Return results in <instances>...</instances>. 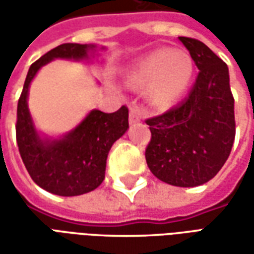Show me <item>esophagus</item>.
Masks as SVG:
<instances>
[{
  "label": "esophagus",
  "mask_w": 254,
  "mask_h": 254,
  "mask_svg": "<svg viewBox=\"0 0 254 254\" xmlns=\"http://www.w3.org/2000/svg\"><path fill=\"white\" fill-rule=\"evenodd\" d=\"M141 120V116L136 107H130V111H129V122L130 124H136Z\"/></svg>",
  "instance_id": "esophagus-1"
}]
</instances>
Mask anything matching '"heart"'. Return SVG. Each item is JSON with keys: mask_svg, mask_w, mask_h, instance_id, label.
Segmentation results:
<instances>
[{"mask_svg": "<svg viewBox=\"0 0 254 254\" xmlns=\"http://www.w3.org/2000/svg\"><path fill=\"white\" fill-rule=\"evenodd\" d=\"M194 70V61L189 53L159 49L132 65L125 80L133 88L147 87L148 99L158 107H167L185 95Z\"/></svg>", "mask_w": 254, "mask_h": 254, "instance_id": "obj_1", "label": "heart"}]
</instances>
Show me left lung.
I'll return each instance as SVG.
<instances>
[{"label": "left lung", "mask_w": 254, "mask_h": 254, "mask_svg": "<svg viewBox=\"0 0 254 254\" xmlns=\"http://www.w3.org/2000/svg\"><path fill=\"white\" fill-rule=\"evenodd\" d=\"M178 39L200 72L181 105L145 121L151 130L145 160L160 181L193 188L212 180L229 158L235 137L234 98L227 65L202 42Z\"/></svg>", "instance_id": "1"}]
</instances>
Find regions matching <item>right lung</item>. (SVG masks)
Masks as SVG:
<instances>
[{
  "label": "right lung",
  "instance_id": "right-lung-1",
  "mask_svg": "<svg viewBox=\"0 0 254 254\" xmlns=\"http://www.w3.org/2000/svg\"><path fill=\"white\" fill-rule=\"evenodd\" d=\"M95 49V45L64 43L42 56L30 66L17 103L16 140L25 169L36 185L58 196H80L103 182L107 155L127 130L129 111L127 106L110 114L94 109L66 134L43 137L28 110V91L36 73L46 64L56 58L89 60Z\"/></svg>",
  "mask_w": 254,
  "mask_h": 254
}]
</instances>
